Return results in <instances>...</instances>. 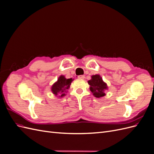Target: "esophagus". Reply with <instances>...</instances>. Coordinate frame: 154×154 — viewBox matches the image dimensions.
Segmentation results:
<instances>
[{
    "instance_id": "esophagus-1",
    "label": "esophagus",
    "mask_w": 154,
    "mask_h": 154,
    "mask_svg": "<svg viewBox=\"0 0 154 154\" xmlns=\"http://www.w3.org/2000/svg\"><path fill=\"white\" fill-rule=\"evenodd\" d=\"M78 79H84L85 78V76L84 75H80L78 76Z\"/></svg>"
}]
</instances>
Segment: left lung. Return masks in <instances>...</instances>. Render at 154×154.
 I'll use <instances>...</instances> for the list:
<instances>
[{"label": "left lung", "mask_w": 154, "mask_h": 154, "mask_svg": "<svg viewBox=\"0 0 154 154\" xmlns=\"http://www.w3.org/2000/svg\"><path fill=\"white\" fill-rule=\"evenodd\" d=\"M88 83L90 85V91L92 92L93 96L97 98H100L106 95L105 91L108 90V86L103 82L100 74L92 75L91 80L88 81Z\"/></svg>", "instance_id": "left-lung-1"}]
</instances>
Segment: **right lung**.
<instances>
[{
    "label": "right lung",
    "mask_w": 154,
    "mask_h": 154,
    "mask_svg": "<svg viewBox=\"0 0 154 154\" xmlns=\"http://www.w3.org/2000/svg\"><path fill=\"white\" fill-rule=\"evenodd\" d=\"M72 78L67 79L65 76L61 75L58 78V80L53 83L51 87V92L53 94L57 97H62L66 96V93L68 91L67 90L70 88Z\"/></svg>",
    "instance_id": "right-lung-1"
}]
</instances>
